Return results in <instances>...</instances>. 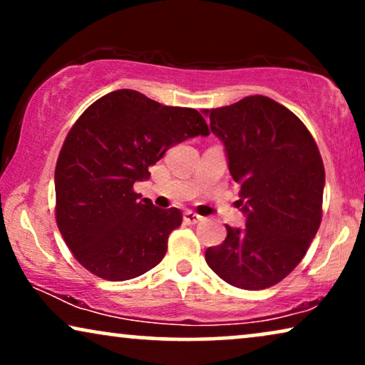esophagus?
<instances>
[{
    "mask_svg": "<svg viewBox=\"0 0 365 365\" xmlns=\"http://www.w3.org/2000/svg\"><path fill=\"white\" fill-rule=\"evenodd\" d=\"M201 221H202V217L197 216L196 212H192V211H186V212H184V222H187V224H197V222H201Z\"/></svg>",
    "mask_w": 365,
    "mask_h": 365,
    "instance_id": "34e87169",
    "label": "esophagus"
}]
</instances>
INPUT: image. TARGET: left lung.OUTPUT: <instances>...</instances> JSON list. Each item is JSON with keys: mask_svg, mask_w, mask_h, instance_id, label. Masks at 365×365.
Returning a JSON list of instances; mask_svg holds the SVG:
<instances>
[{"mask_svg": "<svg viewBox=\"0 0 365 365\" xmlns=\"http://www.w3.org/2000/svg\"><path fill=\"white\" fill-rule=\"evenodd\" d=\"M206 113L246 216V227L226 226L224 242L206 249V262L231 286L271 287L302 261L321 226V153L296 114L261 94Z\"/></svg>", "mask_w": 365, "mask_h": 365, "instance_id": "8db88e82", "label": "left lung"}]
</instances>
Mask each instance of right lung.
Listing matches in <instances>:
<instances>
[{"label": "right lung", "mask_w": 365, "mask_h": 365, "mask_svg": "<svg viewBox=\"0 0 365 365\" xmlns=\"http://www.w3.org/2000/svg\"><path fill=\"white\" fill-rule=\"evenodd\" d=\"M207 134L196 109L164 106L133 89L99 98L79 116L59 153L54 187L59 232L83 267L128 281L163 261L182 214L156 207L133 186L174 144Z\"/></svg>", "instance_id": "obj_1"}]
</instances>
